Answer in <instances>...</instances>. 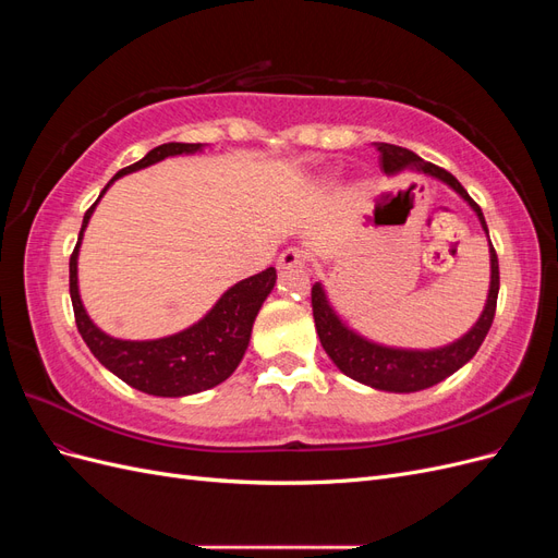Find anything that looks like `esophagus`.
I'll return each instance as SVG.
<instances>
[{
  "instance_id": "1",
  "label": "esophagus",
  "mask_w": 558,
  "mask_h": 558,
  "mask_svg": "<svg viewBox=\"0 0 558 558\" xmlns=\"http://www.w3.org/2000/svg\"><path fill=\"white\" fill-rule=\"evenodd\" d=\"M307 263V253L300 248H286L279 256V269H291V267H305Z\"/></svg>"
}]
</instances>
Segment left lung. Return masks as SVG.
I'll use <instances>...</instances> for the list:
<instances>
[{"label": "left lung", "mask_w": 558, "mask_h": 558, "mask_svg": "<svg viewBox=\"0 0 558 558\" xmlns=\"http://www.w3.org/2000/svg\"><path fill=\"white\" fill-rule=\"evenodd\" d=\"M379 150V165L386 174H393L410 167L414 172H424L428 177H435L445 181L447 185L459 193L468 205L475 209L480 216L482 228L488 234L484 214L475 199L468 195V191L459 183L453 174H449L442 167L433 162L421 160L412 150L396 146V144H377ZM492 242V240H488ZM498 289H500V272H498V256L492 244V289H488L486 307L480 316V320L468 335H463L459 342H453L442 349L433 351H404V349H388L363 340L361 335L349 330L340 316L332 312L328 305L326 293L320 289V283L312 286V312L318 340L324 344L326 353L332 359V363L342 369V373L361 384H367L379 391H393V393H412L421 391V388L435 386L437 381L447 379L456 369L463 367L477 349L482 347L484 337L494 324L496 316V302H498Z\"/></svg>", "instance_id": "1"}]
</instances>
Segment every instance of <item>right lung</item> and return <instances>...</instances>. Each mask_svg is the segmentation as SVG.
Returning <instances> with one entry per match:
<instances>
[{
    "mask_svg": "<svg viewBox=\"0 0 558 558\" xmlns=\"http://www.w3.org/2000/svg\"><path fill=\"white\" fill-rule=\"evenodd\" d=\"M197 148L199 144L179 142L156 146L154 150H148L140 162L123 167L111 181L123 174L137 172L142 167H148L170 156L195 154ZM111 181L105 185L102 195L107 193ZM95 205L86 211V216H83L78 242L70 258V295L76 328L83 337V342L93 351V356L107 369H111L118 379H123L132 388H137V391H144L148 396L181 398L207 391V388L226 381L244 356L253 320H256V314L269 291L275 289L277 269L267 267L260 275H253L240 283H234L232 289L226 291L223 298L216 302V307L189 330L148 342L116 340V337L105 335L88 318L86 310L81 305L76 286L78 244L83 238V230H86L90 221Z\"/></svg>",
    "mask_w": 558,
    "mask_h": 558,
    "instance_id": "obj_1",
    "label": "right lung"
}]
</instances>
